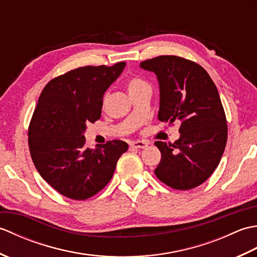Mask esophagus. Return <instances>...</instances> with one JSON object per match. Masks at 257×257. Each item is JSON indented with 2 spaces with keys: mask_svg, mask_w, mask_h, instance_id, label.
<instances>
[{
  "mask_svg": "<svg viewBox=\"0 0 257 257\" xmlns=\"http://www.w3.org/2000/svg\"><path fill=\"white\" fill-rule=\"evenodd\" d=\"M129 146H130V148H133V149H145L148 147V144L145 143V141L138 140V141H133V143H130Z\"/></svg>",
  "mask_w": 257,
  "mask_h": 257,
  "instance_id": "1",
  "label": "esophagus"
}]
</instances>
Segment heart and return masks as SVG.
<instances>
[{"label":"heart","instance_id":"b5f03b06","mask_svg":"<svg viewBox=\"0 0 257 257\" xmlns=\"http://www.w3.org/2000/svg\"><path fill=\"white\" fill-rule=\"evenodd\" d=\"M146 86H149L148 83H147V81L144 80L143 78H139V77H132L127 81V89L129 91V94H133V92H135V91H138Z\"/></svg>","mask_w":257,"mask_h":257}]
</instances>
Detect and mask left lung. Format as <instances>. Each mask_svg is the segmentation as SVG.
<instances>
[{
	"label": "left lung",
	"mask_w": 257,
	"mask_h": 257,
	"mask_svg": "<svg viewBox=\"0 0 257 257\" xmlns=\"http://www.w3.org/2000/svg\"><path fill=\"white\" fill-rule=\"evenodd\" d=\"M154 72L160 86V121L180 122L173 144L156 141L161 152L155 173L176 190H190L205 182L219 166L227 140V124L219 91L198 63L162 55L140 63Z\"/></svg>",
	"instance_id": "8db88e82"
}]
</instances>
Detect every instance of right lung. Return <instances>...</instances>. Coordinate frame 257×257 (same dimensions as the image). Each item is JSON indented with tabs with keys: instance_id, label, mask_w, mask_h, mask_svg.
Wrapping results in <instances>:
<instances>
[{
	"instance_id": "obj_1",
	"label": "right lung",
	"mask_w": 257,
	"mask_h": 257,
	"mask_svg": "<svg viewBox=\"0 0 257 257\" xmlns=\"http://www.w3.org/2000/svg\"><path fill=\"white\" fill-rule=\"evenodd\" d=\"M125 66L78 67L48 81L29 125V147L38 173L58 193L87 200L110 181L128 145L107 141L86 147V123L100 118L102 97Z\"/></svg>"
}]
</instances>
